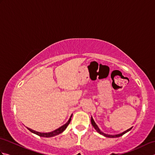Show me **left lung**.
<instances>
[{"mask_svg": "<svg viewBox=\"0 0 155 155\" xmlns=\"http://www.w3.org/2000/svg\"><path fill=\"white\" fill-rule=\"evenodd\" d=\"M91 123H92V125H93V126L94 127V128H95V130H96L98 133H100V134H103V135H104V136H105V137H110V138H112V137H120V136H123L124 134L127 133V132H128V131H129V130L131 129V128H132V127L130 128H128V130H125L124 132H123V133H121V134H116V135H110V134H106L103 133V132H101V131L100 130L99 128H98V126L97 125V124L95 123V122L94 121L93 117H91Z\"/></svg>", "mask_w": 155, "mask_h": 155, "instance_id": "left-lung-1", "label": "left lung"}]
</instances>
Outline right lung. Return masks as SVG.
Listing matches in <instances>:
<instances>
[{"instance_id": "add662e5", "label": "right lung", "mask_w": 155, "mask_h": 155, "mask_svg": "<svg viewBox=\"0 0 155 155\" xmlns=\"http://www.w3.org/2000/svg\"><path fill=\"white\" fill-rule=\"evenodd\" d=\"M71 117H72V115L71 118H69V120H68V122L66 124H64V125H62V127H61L60 128H57V130H55L54 131H52V132H51V133H39V132H37V131H35V130H33L31 129L30 128H28V129L31 131V132L33 133L36 134H37V135L40 136V137H54L56 135H58V134H61V133L63 132V131L66 129V128H67L68 127V125L69 124V123H70V122L71 120Z\"/></svg>"}]
</instances>
